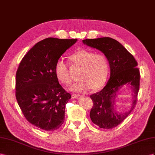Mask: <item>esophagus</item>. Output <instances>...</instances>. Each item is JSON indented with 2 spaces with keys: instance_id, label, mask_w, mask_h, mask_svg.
<instances>
[{
  "instance_id": "1",
  "label": "esophagus",
  "mask_w": 155,
  "mask_h": 155,
  "mask_svg": "<svg viewBox=\"0 0 155 155\" xmlns=\"http://www.w3.org/2000/svg\"><path fill=\"white\" fill-rule=\"evenodd\" d=\"M80 96V95L79 94H73L71 95V97L72 99H75V98H78V97Z\"/></svg>"
}]
</instances>
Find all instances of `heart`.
Instances as JSON below:
<instances>
[{
	"label": "heart",
	"mask_w": 155,
	"mask_h": 155,
	"mask_svg": "<svg viewBox=\"0 0 155 155\" xmlns=\"http://www.w3.org/2000/svg\"><path fill=\"white\" fill-rule=\"evenodd\" d=\"M73 62L82 66L80 73L81 81L74 84L71 89L74 91L86 92L94 87L97 90L104 86L109 73V63L103 54H95L90 51L80 50L70 56ZM56 78L66 85L71 83L68 64L64 59H59L54 66Z\"/></svg>",
	"instance_id": "obj_1"
}]
</instances>
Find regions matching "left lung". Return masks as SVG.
I'll list each match as a JSON object with an SVG mask.
<instances>
[{
  "label": "left lung",
  "instance_id": "1",
  "mask_svg": "<svg viewBox=\"0 0 155 155\" xmlns=\"http://www.w3.org/2000/svg\"><path fill=\"white\" fill-rule=\"evenodd\" d=\"M86 45L104 53L110 67V77L103 89L90 95L94 105L90 111L92 122L101 129L117 127L129 116L137 103L140 88V71L138 63L121 44L111 38L84 39ZM127 84L131 86L134 99L129 111L117 113L114 108L118 91Z\"/></svg>",
  "mask_w": 155,
  "mask_h": 155
}]
</instances>
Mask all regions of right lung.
<instances>
[{"instance_id": "1", "label": "right lung", "mask_w": 155, "mask_h": 155, "mask_svg": "<svg viewBox=\"0 0 155 155\" xmlns=\"http://www.w3.org/2000/svg\"><path fill=\"white\" fill-rule=\"evenodd\" d=\"M77 39L48 38L37 43L21 61L16 73L15 96L29 123L44 130H56L64 122L71 95L61 87L54 66Z\"/></svg>"}]
</instances>
